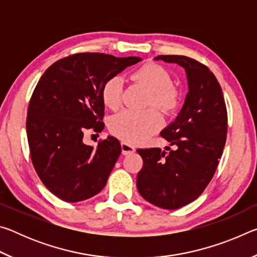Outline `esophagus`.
<instances>
[{"label":"esophagus","mask_w":257,"mask_h":257,"mask_svg":"<svg viewBox=\"0 0 257 257\" xmlns=\"http://www.w3.org/2000/svg\"><path fill=\"white\" fill-rule=\"evenodd\" d=\"M121 151H122V154L123 155H128V154H132L135 152V147L130 144H127V143L122 142L121 143Z\"/></svg>","instance_id":"1"}]
</instances>
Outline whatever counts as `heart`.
Wrapping results in <instances>:
<instances>
[{"instance_id": "heart-1", "label": "heart", "mask_w": 257, "mask_h": 257, "mask_svg": "<svg viewBox=\"0 0 257 257\" xmlns=\"http://www.w3.org/2000/svg\"><path fill=\"white\" fill-rule=\"evenodd\" d=\"M133 79L150 90L147 104L154 105L165 114H171L180 105V92L172 85V78L167 69L158 63H146L133 72ZM123 81L119 76L110 77L104 82L101 96L104 105L116 110L122 99ZM162 125V116L154 108L142 112L124 110L116 113L108 121L112 135L124 143L138 144L146 141Z\"/></svg>"}]
</instances>
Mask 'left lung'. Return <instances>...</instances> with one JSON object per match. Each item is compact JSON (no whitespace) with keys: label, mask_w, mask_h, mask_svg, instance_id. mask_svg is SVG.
Wrapping results in <instances>:
<instances>
[{"label":"left lung","mask_w":257,"mask_h":257,"mask_svg":"<svg viewBox=\"0 0 257 257\" xmlns=\"http://www.w3.org/2000/svg\"><path fill=\"white\" fill-rule=\"evenodd\" d=\"M155 60L184 68L189 92L175 122L161 132L176 149L137 150L144 162L137 189L153 205L177 210L195 201L214 176L227 139V107L219 81L203 63L185 55Z\"/></svg>","instance_id":"left-lung-1"}]
</instances>
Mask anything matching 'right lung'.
Listing matches in <instances>:
<instances>
[{
  "mask_svg": "<svg viewBox=\"0 0 257 257\" xmlns=\"http://www.w3.org/2000/svg\"><path fill=\"white\" fill-rule=\"evenodd\" d=\"M141 60L76 53L56 61L38 80L26 129L35 170L56 197L85 201L106 185L121 153L119 141L108 136L93 147L82 138L87 130L101 133L104 128V82Z\"/></svg>",
  "mask_w": 257,
  "mask_h": 257,
  "instance_id": "1",
  "label": "right lung"
}]
</instances>
